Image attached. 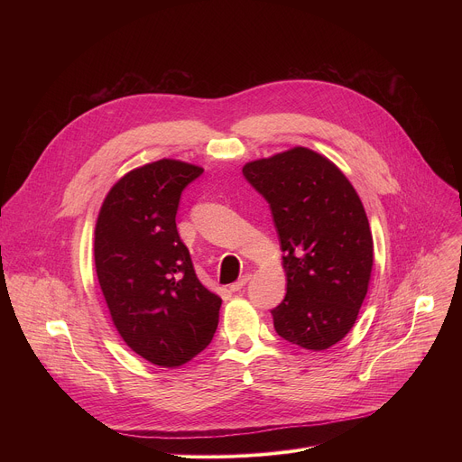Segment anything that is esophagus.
Returning <instances> with one entry per match:
<instances>
[{"label":"esophagus","instance_id":"34e87169","mask_svg":"<svg viewBox=\"0 0 462 462\" xmlns=\"http://www.w3.org/2000/svg\"><path fill=\"white\" fill-rule=\"evenodd\" d=\"M250 278H252L250 274H243L236 283L230 285V291H232V292H239L241 289H245V285L250 282Z\"/></svg>","mask_w":462,"mask_h":462}]
</instances>
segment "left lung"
<instances>
[{"mask_svg": "<svg viewBox=\"0 0 462 462\" xmlns=\"http://www.w3.org/2000/svg\"><path fill=\"white\" fill-rule=\"evenodd\" d=\"M243 175L267 199L285 254L276 333L328 349L351 331L369 289L373 236L360 197L337 164L301 146L246 162Z\"/></svg>", "mask_w": 462, "mask_h": 462, "instance_id": "obj_1", "label": "left lung"}]
</instances>
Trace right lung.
I'll use <instances>...</instances> for the list:
<instances>
[{
  "label": "right lung",
  "mask_w": 462,
  "mask_h": 462,
  "mask_svg": "<svg viewBox=\"0 0 462 462\" xmlns=\"http://www.w3.org/2000/svg\"><path fill=\"white\" fill-rule=\"evenodd\" d=\"M203 168L161 159L125 173L106 195L95 267L113 325L131 351L179 367L214 338L221 298L197 278L175 216Z\"/></svg>",
  "instance_id": "right-lung-1"
}]
</instances>
